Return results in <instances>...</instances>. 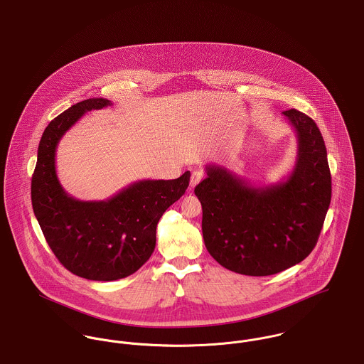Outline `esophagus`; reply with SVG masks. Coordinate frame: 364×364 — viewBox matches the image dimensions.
<instances>
[{
  "mask_svg": "<svg viewBox=\"0 0 364 364\" xmlns=\"http://www.w3.org/2000/svg\"><path fill=\"white\" fill-rule=\"evenodd\" d=\"M202 178H203V171H202V170H196V171H193V174H191V181H190L191 188H194L196 184H198Z\"/></svg>",
  "mask_w": 364,
  "mask_h": 364,
  "instance_id": "1",
  "label": "esophagus"
}]
</instances>
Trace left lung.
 Wrapping results in <instances>:
<instances>
[{
  "instance_id": "1",
  "label": "left lung",
  "mask_w": 364,
  "mask_h": 364,
  "mask_svg": "<svg viewBox=\"0 0 364 364\" xmlns=\"http://www.w3.org/2000/svg\"><path fill=\"white\" fill-rule=\"evenodd\" d=\"M298 139L296 162L277 184L255 187L222 166L205 168L196 187L208 252L245 276H270L302 262L317 244L331 202L323 136L308 114L282 112Z\"/></svg>"
}]
</instances>
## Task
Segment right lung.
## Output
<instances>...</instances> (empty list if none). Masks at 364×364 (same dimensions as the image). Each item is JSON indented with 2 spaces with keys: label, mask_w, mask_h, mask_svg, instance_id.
Segmentation results:
<instances>
[{
  "label": "right lung",
  "mask_w": 364,
  "mask_h": 364,
  "mask_svg": "<svg viewBox=\"0 0 364 364\" xmlns=\"http://www.w3.org/2000/svg\"><path fill=\"white\" fill-rule=\"evenodd\" d=\"M109 105L88 98L56 116L43 133L31 177L33 210L50 248L70 273L92 281L124 279L140 269L155 250L159 219L184 196L191 176L140 180L105 200L69 196L56 176V146L84 113Z\"/></svg>",
  "instance_id": "obj_1"
}]
</instances>
